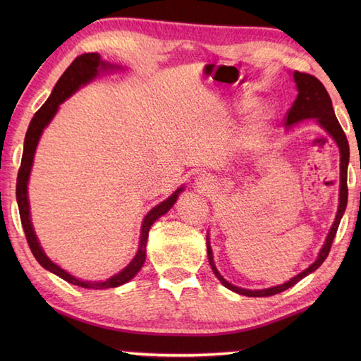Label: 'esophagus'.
<instances>
[{"mask_svg": "<svg viewBox=\"0 0 361 361\" xmlns=\"http://www.w3.org/2000/svg\"><path fill=\"white\" fill-rule=\"evenodd\" d=\"M197 186L202 190H209L214 186V180L209 178L208 175H202L197 178Z\"/></svg>", "mask_w": 361, "mask_h": 361, "instance_id": "obj_1", "label": "esophagus"}]
</instances>
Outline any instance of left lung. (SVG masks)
<instances>
[{"label": "left lung", "instance_id": "obj_1", "mask_svg": "<svg viewBox=\"0 0 361 361\" xmlns=\"http://www.w3.org/2000/svg\"><path fill=\"white\" fill-rule=\"evenodd\" d=\"M293 79L296 82L298 87V96L295 99L293 105L291 109L287 111L286 116V122L287 126H293L296 122L302 121V119H317L318 124L323 127L326 132L334 137V141L336 142L340 149V203H338V211H336V217L334 225L331 228V231L327 234V239L321 248L318 259L313 262L309 268H305L302 273L296 274L295 278H291L290 281L281 283V286L276 287H270V288H264V290H247V288H240L235 287L233 283H229L226 279H224V276L219 273V270L216 268V264H214L212 259V250L209 245V235H206V247H208V259H209V265L212 268L214 274L217 276V279L224 283V286L229 290L235 291L239 295H245V296H251V298H262V296H273L276 293H281V291L287 290L290 287H293L296 282L301 281L305 276L313 273L319 268V265L324 262L326 257L329 256V251H331L332 242L335 239L336 229H338V225L341 221V217L344 211H346L348 206V164H349V142L348 137L344 135L343 128L340 126L338 119L335 116L334 106H332V101L331 96H329L327 90L324 88L323 83H321L315 75L305 74V73H299L295 71L293 73Z\"/></svg>", "mask_w": 361, "mask_h": 361}]
</instances>
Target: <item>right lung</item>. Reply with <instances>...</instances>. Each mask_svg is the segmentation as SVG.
<instances>
[{
  "mask_svg": "<svg viewBox=\"0 0 361 361\" xmlns=\"http://www.w3.org/2000/svg\"><path fill=\"white\" fill-rule=\"evenodd\" d=\"M119 68L118 65H111L105 60L101 59L97 52H90V54H82L74 62L66 68V71L62 74V78L59 79V82L54 87L51 96L48 97L42 109L38 110L32 121H30L29 128L26 132L25 137V149H23V158H21V166L18 171L17 176V203H18V209H20V219H21V225L23 229H25L26 234V240L29 243V248L32 251L34 257L37 259V262L40 264L46 270L57 274L59 278L65 279L66 282L74 283V286H79L83 288H93V290H102V288H113L122 286V283L128 282L130 279H133L137 274V271L141 270V267L144 265L145 260V245H147V237H149V229L150 226L155 224V220L172 208L173 203L178 198V194L183 190V188L176 189L175 192L167 198V200L161 202L157 204L147 216L144 217L142 226H141V239H140V250H137L135 259L130 262L124 270L119 271L118 274L111 276L106 281L102 282H93V281H82L74 278L70 273H66L62 270L59 265H56L52 260L44 255L43 248L40 247V242H38L37 235L34 233L32 228V221H30V212H29V200H27V181H29V175H30V169H32L34 163V155H35V149L38 140L43 133L44 127L49 124L51 119L54 118V114L57 113L59 105L62 104L65 99L74 94L82 85H87L90 80H93L99 71H109V70H116Z\"/></svg>",
  "mask_w": 361,
  "mask_h": 361,
  "instance_id": "right-lung-1",
  "label": "right lung"
}]
</instances>
